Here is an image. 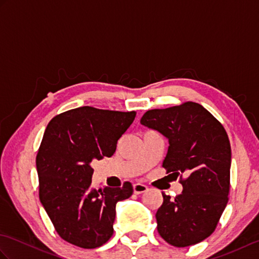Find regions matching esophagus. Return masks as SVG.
<instances>
[{
  "label": "esophagus",
  "instance_id": "obj_1",
  "mask_svg": "<svg viewBox=\"0 0 259 259\" xmlns=\"http://www.w3.org/2000/svg\"><path fill=\"white\" fill-rule=\"evenodd\" d=\"M148 190V186L144 185V184H135L134 185V192L136 195H140V194H144Z\"/></svg>",
  "mask_w": 259,
  "mask_h": 259
}]
</instances>
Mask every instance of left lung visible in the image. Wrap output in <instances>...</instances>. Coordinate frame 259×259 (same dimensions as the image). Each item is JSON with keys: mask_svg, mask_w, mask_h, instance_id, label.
I'll return each mask as SVG.
<instances>
[{"mask_svg": "<svg viewBox=\"0 0 259 259\" xmlns=\"http://www.w3.org/2000/svg\"><path fill=\"white\" fill-rule=\"evenodd\" d=\"M140 123L168 139L162 167L180 175L184 188L174 200L162 194L156 213L159 235L175 247L200 243L216 229L228 202L232 149L226 130L201 104L191 101L148 110Z\"/></svg>", "mask_w": 259, "mask_h": 259, "instance_id": "left-lung-1", "label": "left lung"}]
</instances>
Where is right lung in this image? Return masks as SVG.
<instances>
[{"mask_svg":"<svg viewBox=\"0 0 259 259\" xmlns=\"http://www.w3.org/2000/svg\"><path fill=\"white\" fill-rule=\"evenodd\" d=\"M136 118L121 112L80 107L49 122L36 156L38 197L60 237L81 248H97L111 238L115 205L134 187H91V162L111 157Z\"/></svg>","mask_w":259,"mask_h":259,"instance_id":"add662e5","label":"right lung"}]
</instances>
